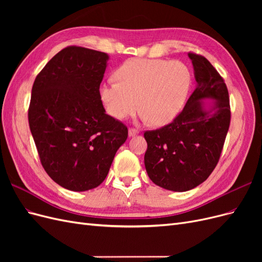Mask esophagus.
<instances>
[{
  "label": "esophagus",
  "instance_id": "esophagus-1",
  "mask_svg": "<svg viewBox=\"0 0 262 262\" xmlns=\"http://www.w3.org/2000/svg\"><path fill=\"white\" fill-rule=\"evenodd\" d=\"M137 134H139V130L133 129V128H129V137H136Z\"/></svg>",
  "mask_w": 262,
  "mask_h": 262
}]
</instances>
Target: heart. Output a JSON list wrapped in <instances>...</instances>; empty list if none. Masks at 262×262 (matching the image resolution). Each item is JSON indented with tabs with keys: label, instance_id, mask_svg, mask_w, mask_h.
I'll return each instance as SVG.
<instances>
[{
	"label": "heart",
	"instance_id": "heart-1",
	"mask_svg": "<svg viewBox=\"0 0 262 262\" xmlns=\"http://www.w3.org/2000/svg\"><path fill=\"white\" fill-rule=\"evenodd\" d=\"M118 82L99 87V98L108 115L123 120L142 110V118L165 125L184 107L191 85L189 69L180 61L132 58L116 70Z\"/></svg>",
	"mask_w": 262,
	"mask_h": 262
}]
</instances>
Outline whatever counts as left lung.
Masks as SVG:
<instances>
[{
    "instance_id": "obj_1",
    "label": "left lung",
    "mask_w": 262,
    "mask_h": 262,
    "mask_svg": "<svg viewBox=\"0 0 262 262\" xmlns=\"http://www.w3.org/2000/svg\"><path fill=\"white\" fill-rule=\"evenodd\" d=\"M188 57L193 66L195 90L171 123L144 133L149 179L176 192L188 191L208 179L220 160L231 122L223 78L202 55L188 53Z\"/></svg>"
}]
</instances>
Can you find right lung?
<instances>
[{"instance_id": "obj_1", "label": "right lung", "mask_w": 262, "mask_h": 262, "mask_svg": "<svg viewBox=\"0 0 262 262\" xmlns=\"http://www.w3.org/2000/svg\"><path fill=\"white\" fill-rule=\"evenodd\" d=\"M105 52L68 47L36 77L29 128L50 178L72 191L98 187L128 128L106 114L99 86L108 64Z\"/></svg>"}]
</instances>
